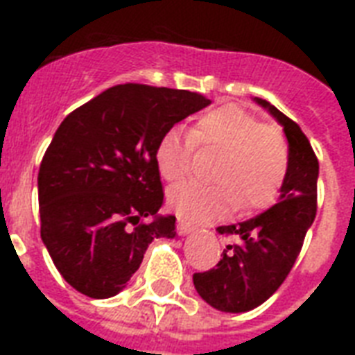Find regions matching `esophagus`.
<instances>
[{
	"mask_svg": "<svg viewBox=\"0 0 355 355\" xmlns=\"http://www.w3.org/2000/svg\"><path fill=\"white\" fill-rule=\"evenodd\" d=\"M177 230L180 236H188V234L193 232V227H189L188 223H184V221H178L177 225Z\"/></svg>",
	"mask_w": 355,
	"mask_h": 355,
	"instance_id": "obj_1",
	"label": "esophagus"
}]
</instances>
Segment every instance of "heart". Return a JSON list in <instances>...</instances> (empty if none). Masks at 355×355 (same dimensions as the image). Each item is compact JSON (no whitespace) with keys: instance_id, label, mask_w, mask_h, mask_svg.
Here are the masks:
<instances>
[{"instance_id":"b5f03b06","label":"heart","mask_w":355,"mask_h":355,"mask_svg":"<svg viewBox=\"0 0 355 355\" xmlns=\"http://www.w3.org/2000/svg\"><path fill=\"white\" fill-rule=\"evenodd\" d=\"M217 150L210 178L217 184H184L169 193V208L191 225H202L239 208L272 202L287 171V145L275 127L227 105L200 116L191 134L167 130L156 147V166L167 182L186 180L195 147Z\"/></svg>"}]
</instances>
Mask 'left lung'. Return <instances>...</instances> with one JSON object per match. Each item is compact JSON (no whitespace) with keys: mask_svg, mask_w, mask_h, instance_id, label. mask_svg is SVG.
Returning <instances> with one entry per match:
<instances>
[{"mask_svg":"<svg viewBox=\"0 0 355 355\" xmlns=\"http://www.w3.org/2000/svg\"><path fill=\"white\" fill-rule=\"evenodd\" d=\"M254 101L284 127L287 171L278 202L247 221L217 228L219 234L237 237V243L227 245L216 269L193 275L199 297L225 313H245L272 297L297 261L317 214L319 160L309 139L269 101Z\"/></svg>","mask_w":355,"mask_h":355,"instance_id":"obj_1","label":"left lung"}]
</instances>
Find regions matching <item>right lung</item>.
Wrapping results in <instances>:
<instances>
[{"label": "right lung", "mask_w": 355, "mask_h": 355, "mask_svg": "<svg viewBox=\"0 0 355 355\" xmlns=\"http://www.w3.org/2000/svg\"><path fill=\"white\" fill-rule=\"evenodd\" d=\"M210 99L188 90L118 85L60 123L38 171L40 236L69 286L90 298L125 289L153 239H173L162 216L158 141Z\"/></svg>", "instance_id": "add662e5"}]
</instances>
